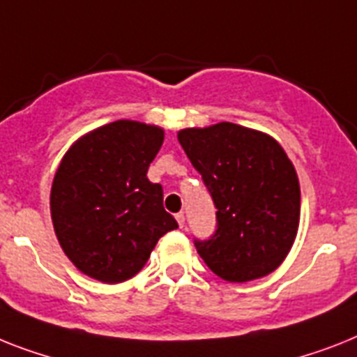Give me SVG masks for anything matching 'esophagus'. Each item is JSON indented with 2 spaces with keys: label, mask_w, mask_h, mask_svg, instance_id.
Segmentation results:
<instances>
[{
  "label": "esophagus",
  "mask_w": 357,
  "mask_h": 357,
  "mask_svg": "<svg viewBox=\"0 0 357 357\" xmlns=\"http://www.w3.org/2000/svg\"><path fill=\"white\" fill-rule=\"evenodd\" d=\"M175 219H176V222H178V226H181V228H184L185 217H184V213H182V211H178V213L175 215Z\"/></svg>",
  "instance_id": "obj_1"
}]
</instances>
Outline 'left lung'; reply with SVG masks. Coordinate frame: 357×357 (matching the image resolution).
Returning a JSON list of instances; mask_svg holds the SVG:
<instances>
[{
    "instance_id": "obj_1",
    "label": "left lung",
    "mask_w": 357,
    "mask_h": 357,
    "mask_svg": "<svg viewBox=\"0 0 357 357\" xmlns=\"http://www.w3.org/2000/svg\"><path fill=\"white\" fill-rule=\"evenodd\" d=\"M178 142L217 208V228L195 248L213 273L246 282L273 272L299 226L296 169L273 138L237 123L184 129Z\"/></svg>"
}]
</instances>
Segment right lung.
Instances as JSON below:
<instances>
[{"mask_svg": "<svg viewBox=\"0 0 357 357\" xmlns=\"http://www.w3.org/2000/svg\"><path fill=\"white\" fill-rule=\"evenodd\" d=\"M164 131L119 120L85 135L61 160L51 191L56 237L79 272L120 282L142 270L158 238L178 228L147 167Z\"/></svg>", "mask_w": 357, "mask_h": 357, "instance_id": "add662e5", "label": "right lung"}]
</instances>
